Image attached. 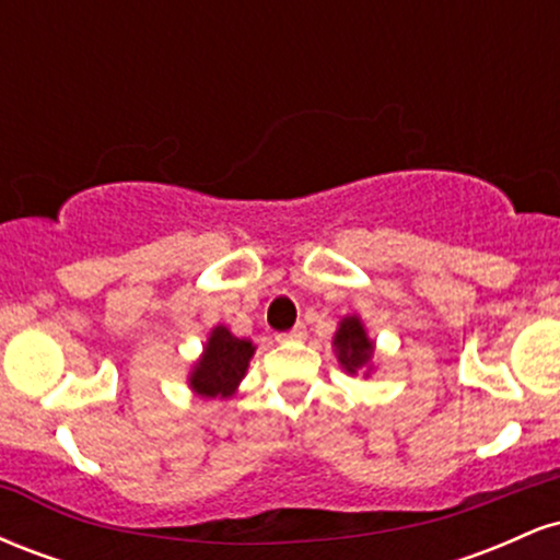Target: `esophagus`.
<instances>
[{
  "instance_id": "obj_1",
  "label": "esophagus",
  "mask_w": 560,
  "mask_h": 560,
  "mask_svg": "<svg viewBox=\"0 0 560 560\" xmlns=\"http://www.w3.org/2000/svg\"><path fill=\"white\" fill-rule=\"evenodd\" d=\"M305 337H307L305 324H298V326H292V329H289V331L276 334V339H279V342H302V339H305Z\"/></svg>"
}]
</instances>
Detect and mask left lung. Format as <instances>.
<instances>
[{"label": "left lung", "mask_w": 560, "mask_h": 560, "mask_svg": "<svg viewBox=\"0 0 560 560\" xmlns=\"http://www.w3.org/2000/svg\"><path fill=\"white\" fill-rule=\"evenodd\" d=\"M334 345H337L339 363H342L350 374H355L358 369L369 365L371 352H374V342L365 337L361 318H355V316L345 318L342 324H339V331H337V337H334Z\"/></svg>", "instance_id": "8db88e82"}]
</instances>
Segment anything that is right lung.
<instances>
[{"instance_id":"add662e5","label":"right lung","mask_w":560,"mask_h":560,"mask_svg":"<svg viewBox=\"0 0 560 560\" xmlns=\"http://www.w3.org/2000/svg\"><path fill=\"white\" fill-rule=\"evenodd\" d=\"M253 352L255 347L249 339L234 337L229 329L218 326L205 345V355L195 365L191 389L202 397H229L247 371Z\"/></svg>"}]
</instances>
